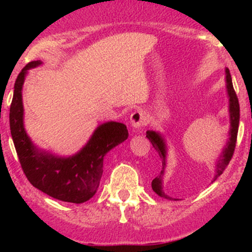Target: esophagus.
<instances>
[{
    "mask_svg": "<svg viewBox=\"0 0 252 252\" xmlns=\"http://www.w3.org/2000/svg\"><path fill=\"white\" fill-rule=\"evenodd\" d=\"M146 115H144V112L142 110H136L131 114V116H130V123H131V126H134V128H141V126H144V123H146Z\"/></svg>",
    "mask_w": 252,
    "mask_h": 252,
    "instance_id": "obj_1",
    "label": "esophagus"
}]
</instances>
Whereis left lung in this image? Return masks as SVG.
Instances as JSON below:
<instances>
[{"label": "left lung", "instance_id": "1", "mask_svg": "<svg viewBox=\"0 0 252 252\" xmlns=\"http://www.w3.org/2000/svg\"><path fill=\"white\" fill-rule=\"evenodd\" d=\"M226 86H227V94L230 97V120H231V129H230V140H228L227 146L225 147L224 152L219 158L218 162L216 166V175L215 180L218 176L222 174L225 169H226L227 164L230 163L231 158H232L233 153H235L236 143H237V134H238V126H239V103L238 98H237L236 91L233 89L232 85V79H231V74L228 68H226ZM147 137L150 141V143L153 144L154 149L158 152V156L161 158V162H162V169H161L160 174H158L154 180L152 181V189L158 195L162 196L164 199H169V200H176L164 194L162 189V176L164 173V164H166V144L163 142V138L161 137L158 132L153 131V130H148L147 131Z\"/></svg>", "mask_w": 252, "mask_h": 252}]
</instances>
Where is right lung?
<instances>
[{"instance_id": "1", "label": "right lung", "mask_w": 252, "mask_h": 252, "mask_svg": "<svg viewBox=\"0 0 252 252\" xmlns=\"http://www.w3.org/2000/svg\"><path fill=\"white\" fill-rule=\"evenodd\" d=\"M40 63V60L28 63L16 78L9 111L11 137L21 168L34 187L58 200L80 204L96 193L103 174L104 156L128 138V130L123 123H104L72 158H56L37 152L24 128L21 90L27 71Z\"/></svg>"}]
</instances>
